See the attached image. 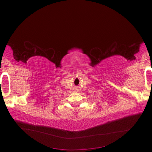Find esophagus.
Segmentation results:
<instances>
[{
    "mask_svg": "<svg viewBox=\"0 0 152 152\" xmlns=\"http://www.w3.org/2000/svg\"><path fill=\"white\" fill-rule=\"evenodd\" d=\"M75 91H76V92H78V91H79L78 88H75Z\"/></svg>",
    "mask_w": 152,
    "mask_h": 152,
    "instance_id": "34e87169",
    "label": "esophagus"
}]
</instances>
